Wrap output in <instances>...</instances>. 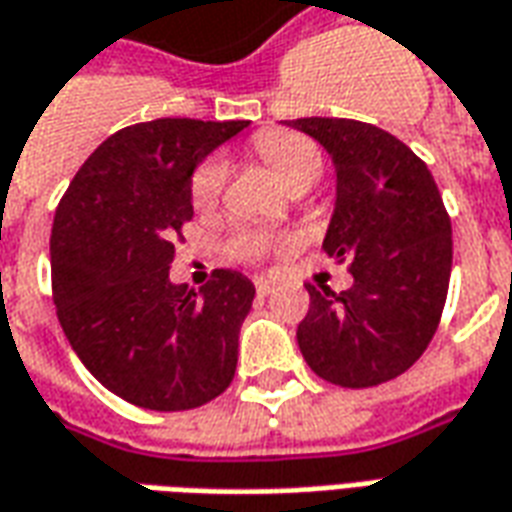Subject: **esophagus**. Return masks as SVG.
<instances>
[{
    "mask_svg": "<svg viewBox=\"0 0 512 512\" xmlns=\"http://www.w3.org/2000/svg\"><path fill=\"white\" fill-rule=\"evenodd\" d=\"M255 291L260 293V296H268V293L274 291V282L268 280V277H257V280H255Z\"/></svg>",
    "mask_w": 512,
    "mask_h": 512,
    "instance_id": "obj_1",
    "label": "esophagus"
}]
</instances>
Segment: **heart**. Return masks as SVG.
I'll list each match as a JSON object with an SVG mask.
<instances>
[{
	"label": "heart",
	"mask_w": 512,
	"mask_h": 512,
	"mask_svg": "<svg viewBox=\"0 0 512 512\" xmlns=\"http://www.w3.org/2000/svg\"><path fill=\"white\" fill-rule=\"evenodd\" d=\"M252 146H255L257 157H260L268 169L274 171L291 191H307V188L321 177V169H324L321 149H318L310 138L299 135V132L263 130L257 132ZM224 182H227V163H224V160L210 157L205 163H199L194 174H191V185H188L191 202H194L196 210H213V207L219 205ZM277 244H288V241L271 235V232L241 230L230 238L227 252H230V257H235V260L257 263V260H263Z\"/></svg>",
	"instance_id": "heart-1"
}]
</instances>
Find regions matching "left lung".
Instances as JSON below:
<instances>
[{"label":"left lung","instance_id":"left-lung-1","mask_svg":"<svg viewBox=\"0 0 512 512\" xmlns=\"http://www.w3.org/2000/svg\"><path fill=\"white\" fill-rule=\"evenodd\" d=\"M332 155L338 196L324 252L346 263L352 288L307 285L310 310L296 341L307 366L341 388L405 374L438 330L452 221L427 163L396 135L355 119H296Z\"/></svg>","mask_w":512,"mask_h":512}]
</instances>
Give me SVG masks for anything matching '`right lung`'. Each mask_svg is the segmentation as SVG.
Instances as JSON below:
<instances>
[{
  "mask_svg": "<svg viewBox=\"0 0 512 512\" xmlns=\"http://www.w3.org/2000/svg\"><path fill=\"white\" fill-rule=\"evenodd\" d=\"M249 121L155 119L113 132L69 182L52 224V296L82 366L124 402L194 410L230 388L255 285L216 268L171 285L196 163Z\"/></svg>",
  "mask_w": 512,
  "mask_h": 512,
  "instance_id": "add662e5",
  "label": "right lung"
}]
</instances>
